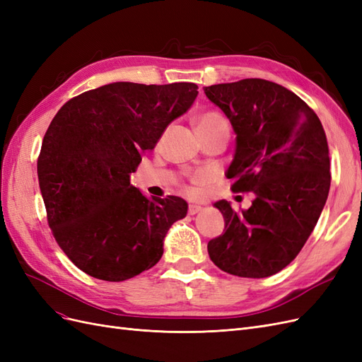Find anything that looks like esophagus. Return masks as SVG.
<instances>
[{
  "instance_id": "esophagus-1",
  "label": "esophagus",
  "mask_w": 362,
  "mask_h": 362,
  "mask_svg": "<svg viewBox=\"0 0 362 362\" xmlns=\"http://www.w3.org/2000/svg\"><path fill=\"white\" fill-rule=\"evenodd\" d=\"M202 210H204V206H201V205H196V204H190V205H189V214H190V216L198 214V213H201Z\"/></svg>"
}]
</instances>
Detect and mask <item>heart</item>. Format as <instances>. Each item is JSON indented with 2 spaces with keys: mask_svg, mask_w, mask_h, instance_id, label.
Segmentation results:
<instances>
[{
  "mask_svg": "<svg viewBox=\"0 0 362 362\" xmlns=\"http://www.w3.org/2000/svg\"><path fill=\"white\" fill-rule=\"evenodd\" d=\"M198 129H216V128H228L226 120L216 112L204 113L198 120H196Z\"/></svg>",
  "mask_w": 362,
  "mask_h": 362,
  "instance_id": "1",
  "label": "heart"
}]
</instances>
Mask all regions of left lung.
<instances>
[{"instance_id":"8db88e82","label":"left lung","mask_w":362,"mask_h":362,"mask_svg":"<svg viewBox=\"0 0 362 362\" xmlns=\"http://www.w3.org/2000/svg\"><path fill=\"white\" fill-rule=\"evenodd\" d=\"M235 133L226 177L233 192H252L247 210L214 204L223 234L208 242L214 264L235 276L267 278L298 257L331 187L329 149L320 119L276 83L246 78L204 87Z\"/></svg>"}]
</instances>
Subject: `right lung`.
I'll list each match as a JSON object with an SVG mask.
<instances>
[{"label": "right lung", "mask_w": 362, "mask_h": 362, "mask_svg": "<svg viewBox=\"0 0 362 362\" xmlns=\"http://www.w3.org/2000/svg\"><path fill=\"white\" fill-rule=\"evenodd\" d=\"M196 96L194 83L117 81L72 98L54 116L39 185L54 237L87 275L119 282L160 261L164 237L189 205L148 198L129 177Z\"/></svg>", "instance_id": "add662e5"}]
</instances>
